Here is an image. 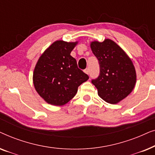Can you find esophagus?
Here are the masks:
<instances>
[{
	"label": "esophagus",
	"mask_w": 155,
	"mask_h": 155,
	"mask_svg": "<svg viewBox=\"0 0 155 155\" xmlns=\"http://www.w3.org/2000/svg\"><path fill=\"white\" fill-rule=\"evenodd\" d=\"M89 72H90V71H89V68H87L84 70V73H87V74H89Z\"/></svg>",
	"instance_id": "esophagus-1"
}]
</instances>
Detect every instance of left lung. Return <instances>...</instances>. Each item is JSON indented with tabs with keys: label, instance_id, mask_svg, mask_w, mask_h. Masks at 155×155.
Instances as JSON below:
<instances>
[{
	"label": "left lung",
	"instance_id": "obj_1",
	"mask_svg": "<svg viewBox=\"0 0 155 155\" xmlns=\"http://www.w3.org/2000/svg\"><path fill=\"white\" fill-rule=\"evenodd\" d=\"M91 48L99 65V75L92 83L105 101L113 104L119 102L132 92L136 82L132 61L112 40L92 42Z\"/></svg>",
	"mask_w": 155,
	"mask_h": 155
}]
</instances>
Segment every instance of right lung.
<instances>
[{
    "label": "right lung",
    "instance_id": "1",
    "mask_svg": "<svg viewBox=\"0 0 155 155\" xmlns=\"http://www.w3.org/2000/svg\"><path fill=\"white\" fill-rule=\"evenodd\" d=\"M77 44L57 41L40 57L33 74L34 85L46 102L61 106L75 97L89 76L78 68L71 53Z\"/></svg>",
    "mask_w": 155,
    "mask_h": 155
}]
</instances>
